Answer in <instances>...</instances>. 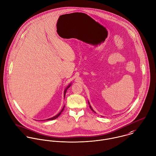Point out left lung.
I'll return each instance as SVG.
<instances>
[{
  "instance_id": "8db88e82",
  "label": "left lung",
  "mask_w": 156,
  "mask_h": 156,
  "mask_svg": "<svg viewBox=\"0 0 156 156\" xmlns=\"http://www.w3.org/2000/svg\"><path fill=\"white\" fill-rule=\"evenodd\" d=\"M89 105H90V104H89ZM90 108H91V110H92V111H93V112H94V110H93V108H92V107H91V105H90Z\"/></svg>"
}]
</instances>
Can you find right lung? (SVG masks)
<instances>
[{"mask_svg":"<svg viewBox=\"0 0 156 156\" xmlns=\"http://www.w3.org/2000/svg\"><path fill=\"white\" fill-rule=\"evenodd\" d=\"M70 86L71 85H69L68 87H67V88L65 90V94H66V90H67V89L69 88V87H70ZM64 108H65V106L63 107V108H62V110H61V112L59 113H58L56 116H54V117H52V118H49V119H47L46 120H53V119H56L57 118H58L59 116H60V115L62 113V112L63 111V110H64Z\"/></svg>","mask_w":156,"mask_h":156,"instance_id":"add662e5","label":"right lung"}]
</instances>
